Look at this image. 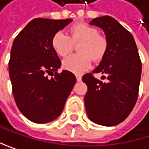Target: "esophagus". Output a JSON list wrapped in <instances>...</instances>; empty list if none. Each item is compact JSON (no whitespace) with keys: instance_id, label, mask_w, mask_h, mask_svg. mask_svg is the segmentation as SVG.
Returning <instances> with one entry per match:
<instances>
[{"instance_id":"34e87169","label":"esophagus","mask_w":149,"mask_h":149,"mask_svg":"<svg viewBox=\"0 0 149 149\" xmlns=\"http://www.w3.org/2000/svg\"><path fill=\"white\" fill-rule=\"evenodd\" d=\"M75 77H76V80H77L78 81H81V75H80V74H76V75H75Z\"/></svg>"}]
</instances>
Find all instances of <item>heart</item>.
I'll use <instances>...</instances> for the list:
<instances>
[{"mask_svg":"<svg viewBox=\"0 0 149 149\" xmlns=\"http://www.w3.org/2000/svg\"><path fill=\"white\" fill-rule=\"evenodd\" d=\"M69 35L57 32L51 39V46L60 57L68 56L74 49V45L79 44V54L66 58L62 62L63 68L74 74H81L88 70L91 59L100 62L107 53L108 41L100 34L96 27L85 23L73 25L68 30Z\"/></svg>","mask_w":149,"mask_h":149,"instance_id":"obj_1","label":"heart"}]
</instances>
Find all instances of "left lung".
<instances>
[{"mask_svg":"<svg viewBox=\"0 0 149 149\" xmlns=\"http://www.w3.org/2000/svg\"><path fill=\"white\" fill-rule=\"evenodd\" d=\"M91 25L100 27L108 41V50L100 65L83 76L88 91L84 97L89 118L95 123L113 126L125 120L139 96L141 61L132 34L109 16L94 18ZM100 72L106 83L93 76Z\"/></svg>","mask_w":149,"mask_h":149,"instance_id":"8db88e82","label":"left lung"}]
</instances>
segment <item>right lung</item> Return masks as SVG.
<instances>
[{
	"label": "right lung",
	"mask_w": 149,
	"mask_h": 149,
	"mask_svg": "<svg viewBox=\"0 0 149 149\" xmlns=\"http://www.w3.org/2000/svg\"><path fill=\"white\" fill-rule=\"evenodd\" d=\"M70 22L71 18H34L13 42L9 73L14 100L20 112L33 123L58 117L75 84L73 73H58L61 62L51 46L52 36ZM53 72L54 77L49 79L47 74Z\"/></svg>",
	"instance_id": "obj_1"
}]
</instances>
